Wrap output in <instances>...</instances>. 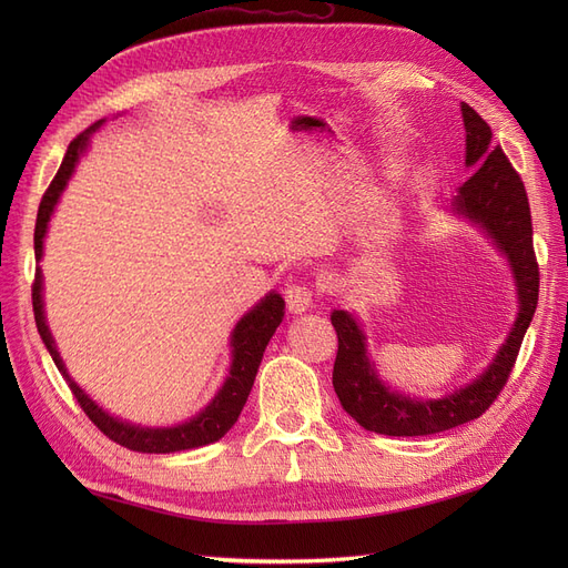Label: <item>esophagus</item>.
I'll return each instance as SVG.
<instances>
[{
	"label": "esophagus",
	"instance_id": "34e87169",
	"mask_svg": "<svg viewBox=\"0 0 568 568\" xmlns=\"http://www.w3.org/2000/svg\"><path fill=\"white\" fill-rule=\"evenodd\" d=\"M284 301L291 315H303L313 307V291L303 284H291L284 291Z\"/></svg>",
	"mask_w": 568,
	"mask_h": 568
}]
</instances>
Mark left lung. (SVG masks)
<instances>
[{
  "instance_id": "8db88e82",
  "label": "left lung",
  "mask_w": 568,
  "mask_h": 568,
  "mask_svg": "<svg viewBox=\"0 0 568 568\" xmlns=\"http://www.w3.org/2000/svg\"><path fill=\"white\" fill-rule=\"evenodd\" d=\"M462 120L464 132H467L464 163L474 175L459 186V194L453 199V211L484 230L497 251L507 257L514 286H517L519 313L493 363L471 384L443 395L438 400H422L390 390L379 379L367 355L363 326L348 311H334L332 324L338 336L332 376L334 390L343 409L374 434L432 436L484 415L509 379L524 334L538 305L540 272L536 251H532V225L524 182L500 144L493 146L490 125L469 104H462Z\"/></svg>"
}]
</instances>
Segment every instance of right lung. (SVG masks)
<instances>
[{
	"label": "right lung",
	"mask_w": 568,
	"mask_h": 568,
	"mask_svg": "<svg viewBox=\"0 0 568 568\" xmlns=\"http://www.w3.org/2000/svg\"><path fill=\"white\" fill-rule=\"evenodd\" d=\"M104 120H97L92 128L78 134L75 140L68 144V151L63 156V163L59 168L57 178L51 180L49 189L42 196L40 211H38V222H36V257L42 261V246H44V236H47V225L51 220V213H54L57 203L63 194V189L75 173V165L80 156L90 146V136L101 128ZM32 311H36V324L38 332L44 341V346L54 359V365L59 372L65 376L68 386H71L75 400L84 409L101 434H106L113 443L123 445L128 450L134 453H149V455H165V453H180V450H192L201 448V445H209L220 440L225 436L234 422L242 415V409L246 405L248 393L253 388L257 367H261L263 353L267 348V343L272 334L277 332L280 322L284 320V298L280 294H270L261 298V303H255L251 311L236 322L234 332L230 336V348H232V365L230 374L222 388L215 393V398L205 405L196 417H192L184 424L178 426H142V424H130L109 415L106 409H101L88 393H84L71 376L65 372L63 359L57 351V343L51 338V332L44 320V303H42V270H36V284H32Z\"/></svg>",
	"instance_id": "1"
}]
</instances>
